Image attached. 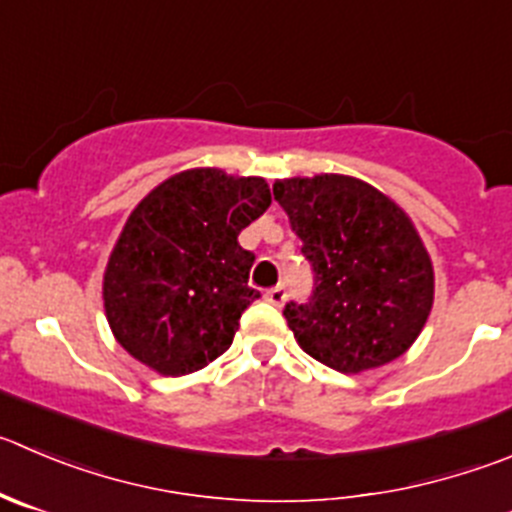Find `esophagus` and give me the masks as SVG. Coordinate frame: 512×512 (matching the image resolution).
Listing matches in <instances>:
<instances>
[{
    "mask_svg": "<svg viewBox=\"0 0 512 512\" xmlns=\"http://www.w3.org/2000/svg\"><path fill=\"white\" fill-rule=\"evenodd\" d=\"M266 301H269V304H274V306H281V304H284V301H286V289H284V286H274V289H269V291H266Z\"/></svg>",
    "mask_w": 512,
    "mask_h": 512,
    "instance_id": "esophagus-1",
    "label": "esophagus"
}]
</instances>
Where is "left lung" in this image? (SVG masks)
Returning <instances> with one entry per match:
<instances>
[{
	"mask_svg": "<svg viewBox=\"0 0 512 512\" xmlns=\"http://www.w3.org/2000/svg\"><path fill=\"white\" fill-rule=\"evenodd\" d=\"M314 269L289 329L309 357L344 374L382 367L420 337L435 299L430 253L402 208L364 180L321 173L274 183Z\"/></svg>",
	"mask_w": 512,
	"mask_h": 512,
	"instance_id": "left-lung-1",
	"label": "left lung"
}]
</instances>
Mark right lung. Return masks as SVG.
Returning <instances> with one entry per match:
<instances>
[{
  "label": "right lung",
  "instance_id": "1",
  "mask_svg": "<svg viewBox=\"0 0 512 512\" xmlns=\"http://www.w3.org/2000/svg\"><path fill=\"white\" fill-rule=\"evenodd\" d=\"M271 206L264 178L218 168L170 175L135 206L102 279L107 324L128 354L165 377L206 367L233 342L259 291L238 233Z\"/></svg>",
  "mask_w": 512,
  "mask_h": 512
}]
</instances>
